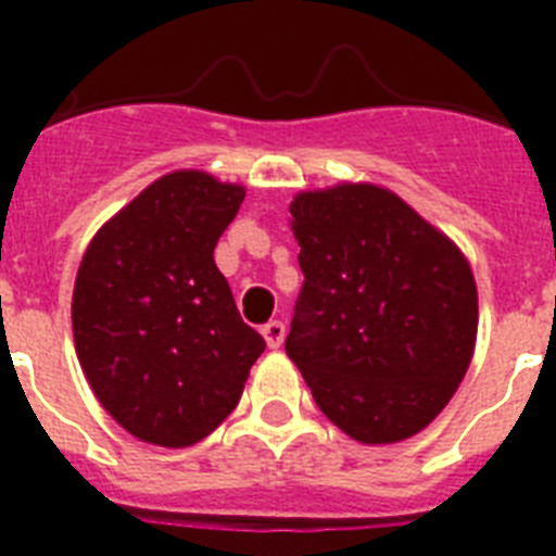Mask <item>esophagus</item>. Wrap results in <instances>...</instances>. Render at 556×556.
<instances>
[{
  "label": "esophagus",
  "instance_id": "1",
  "mask_svg": "<svg viewBox=\"0 0 556 556\" xmlns=\"http://www.w3.org/2000/svg\"><path fill=\"white\" fill-rule=\"evenodd\" d=\"M262 337L264 342H267L269 351H275V348H281L283 337H287V326H283L281 320H269L267 326L262 328Z\"/></svg>",
  "mask_w": 556,
  "mask_h": 556
}]
</instances>
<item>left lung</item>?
Segmentation results:
<instances>
[{
  "instance_id": "1",
  "label": "left lung",
  "mask_w": 556,
  "mask_h": 556,
  "mask_svg": "<svg viewBox=\"0 0 556 556\" xmlns=\"http://www.w3.org/2000/svg\"><path fill=\"white\" fill-rule=\"evenodd\" d=\"M289 214L306 275L289 358L351 440H409L448 406L473 358L479 292L470 262L378 184L298 191Z\"/></svg>"
}]
</instances>
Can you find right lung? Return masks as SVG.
<instances>
[{"label": "right lung", "instance_id": "right-lung-1", "mask_svg": "<svg viewBox=\"0 0 556 556\" xmlns=\"http://www.w3.org/2000/svg\"><path fill=\"white\" fill-rule=\"evenodd\" d=\"M244 191L203 169L166 172L83 253L72 294L77 358L102 409L141 443L205 440L264 353L214 264Z\"/></svg>", "mask_w": 556, "mask_h": 556}]
</instances>
